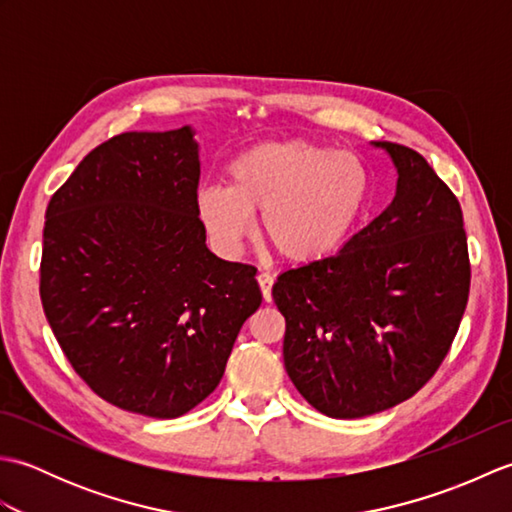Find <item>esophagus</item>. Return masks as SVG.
Returning a JSON list of instances; mask_svg holds the SVG:
<instances>
[{
	"label": "esophagus",
	"instance_id": "obj_1",
	"mask_svg": "<svg viewBox=\"0 0 512 512\" xmlns=\"http://www.w3.org/2000/svg\"><path fill=\"white\" fill-rule=\"evenodd\" d=\"M257 281H259V288H262V295H264V301H273V275L268 273H259L257 275Z\"/></svg>",
	"mask_w": 512,
	"mask_h": 512
}]
</instances>
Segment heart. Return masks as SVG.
<instances>
[{
  "label": "heart",
  "instance_id": "1",
  "mask_svg": "<svg viewBox=\"0 0 512 512\" xmlns=\"http://www.w3.org/2000/svg\"><path fill=\"white\" fill-rule=\"evenodd\" d=\"M226 178L228 187L209 184L195 195L204 231L224 257L239 255L253 235V213L262 211L266 242L286 262H321L352 233L367 202L363 162L310 140L250 147Z\"/></svg>",
  "mask_w": 512,
  "mask_h": 512
}]
</instances>
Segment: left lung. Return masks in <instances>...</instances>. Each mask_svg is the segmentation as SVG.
Masks as SVG:
<instances>
[{
    "label": "left lung",
    "mask_w": 512,
    "mask_h": 512,
    "mask_svg": "<svg viewBox=\"0 0 512 512\" xmlns=\"http://www.w3.org/2000/svg\"><path fill=\"white\" fill-rule=\"evenodd\" d=\"M398 173L396 195L339 253L281 273L284 365L330 418L396 407L436 374L469 301L460 202L418 151L372 143Z\"/></svg>",
    "instance_id": "left-lung-1"
}]
</instances>
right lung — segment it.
<instances>
[{"label":"right lung","mask_w":512,"mask_h":512,"mask_svg":"<svg viewBox=\"0 0 512 512\" xmlns=\"http://www.w3.org/2000/svg\"><path fill=\"white\" fill-rule=\"evenodd\" d=\"M193 136L184 125L110 138L52 195L43 226L41 303L74 372L112 405L162 420L220 385L262 306L257 270L206 248Z\"/></svg>","instance_id":"1"}]
</instances>
